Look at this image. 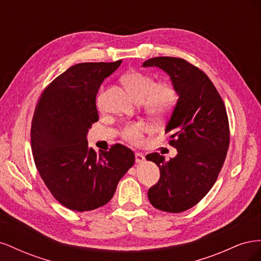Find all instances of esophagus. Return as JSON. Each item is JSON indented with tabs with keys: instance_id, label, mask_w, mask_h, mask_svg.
<instances>
[{
	"instance_id": "34e87169",
	"label": "esophagus",
	"mask_w": 261,
	"mask_h": 261,
	"mask_svg": "<svg viewBox=\"0 0 261 261\" xmlns=\"http://www.w3.org/2000/svg\"><path fill=\"white\" fill-rule=\"evenodd\" d=\"M135 160H136V162H137V163L144 162V161H145V155H144L143 153H138V152H136V153H135Z\"/></svg>"
}]
</instances>
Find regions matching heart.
Instances as JSON below:
<instances>
[{
	"label": "heart",
	"instance_id": "1",
	"mask_svg": "<svg viewBox=\"0 0 261 261\" xmlns=\"http://www.w3.org/2000/svg\"><path fill=\"white\" fill-rule=\"evenodd\" d=\"M122 83L136 101L143 103L146 112L155 120H161L171 111L177 100V92L170 83H156L152 76L130 70L122 77ZM100 107V98L98 99ZM145 126L139 122L129 123L122 130L124 139L139 144L143 138Z\"/></svg>",
	"mask_w": 261,
	"mask_h": 261
}]
</instances>
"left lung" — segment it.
<instances>
[{
    "label": "left lung",
    "instance_id": "1",
    "mask_svg": "<svg viewBox=\"0 0 261 261\" xmlns=\"http://www.w3.org/2000/svg\"><path fill=\"white\" fill-rule=\"evenodd\" d=\"M143 66L164 70L178 94L165 127L177 154L169 161L158 152L146 156L160 169V178L149 188L148 198L159 210L183 212L209 193L222 169L230 144L225 106L209 77L183 59L158 57Z\"/></svg>",
    "mask_w": 261,
    "mask_h": 261
}]
</instances>
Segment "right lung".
Segmentation results:
<instances>
[{"mask_svg":"<svg viewBox=\"0 0 261 261\" xmlns=\"http://www.w3.org/2000/svg\"><path fill=\"white\" fill-rule=\"evenodd\" d=\"M121 63L69 67L46 87L36 106L30 132L36 167L54 198L70 210L105 206L135 162V154L123 145L98 154L87 141L89 128L99 120L98 90Z\"/></svg>","mask_w":261,"mask_h":261,"instance_id":"1","label":"right lung"}]
</instances>
